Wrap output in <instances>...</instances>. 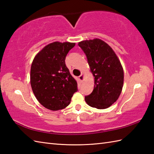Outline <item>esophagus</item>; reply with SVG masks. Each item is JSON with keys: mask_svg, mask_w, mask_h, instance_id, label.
Masks as SVG:
<instances>
[{"mask_svg": "<svg viewBox=\"0 0 154 154\" xmlns=\"http://www.w3.org/2000/svg\"><path fill=\"white\" fill-rule=\"evenodd\" d=\"M79 79L81 82H83V81L84 80V75H83V74H81L80 75V76L79 77Z\"/></svg>", "mask_w": 154, "mask_h": 154, "instance_id": "1", "label": "esophagus"}]
</instances>
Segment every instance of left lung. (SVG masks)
Here are the masks:
<instances>
[{
    "label": "left lung",
    "instance_id": "left-lung-1",
    "mask_svg": "<svg viewBox=\"0 0 154 154\" xmlns=\"http://www.w3.org/2000/svg\"><path fill=\"white\" fill-rule=\"evenodd\" d=\"M78 45L85 54L94 77V89L85 100L91 107L107 109L119 99L122 89L124 71L120 61L112 49L100 39L82 41Z\"/></svg>",
    "mask_w": 154,
    "mask_h": 154
}]
</instances>
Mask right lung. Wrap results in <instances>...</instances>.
<instances>
[{
  "label": "right lung",
  "instance_id": "obj_1",
  "mask_svg": "<svg viewBox=\"0 0 154 154\" xmlns=\"http://www.w3.org/2000/svg\"><path fill=\"white\" fill-rule=\"evenodd\" d=\"M75 43L55 42L45 46L32 63L30 83L35 97L42 105L58 110L70 104L78 91L76 80L65 65L67 54Z\"/></svg>",
  "mask_w": 154,
  "mask_h": 154
}]
</instances>
